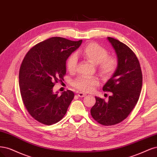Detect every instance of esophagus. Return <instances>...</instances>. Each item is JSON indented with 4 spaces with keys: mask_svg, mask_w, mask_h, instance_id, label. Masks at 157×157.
<instances>
[{
    "mask_svg": "<svg viewBox=\"0 0 157 157\" xmlns=\"http://www.w3.org/2000/svg\"><path fill=\"white\" fill-rule=\"evenodd\" d=\"M85 95H86L85 93H82V92L78 93V97H84Z\"/></svg>",
    "mask_w": 157,
    "mask_h": 157,
    "instance_id": "obj_1",
    "label": "esophagus"
}]
</instances>
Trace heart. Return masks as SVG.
I'll return each mask as SVG.
<instances>
[{
  "mask_svg": "<svg viewBox=\"0 0 157 157\" xmlns=\"http://www.w3.org/2000/svg\"><path fill=\"white\" fill-rule=\"evenodd\" d=\"M80 55L92 64L97 65L99 73L103 77H109L116 70L118 66L117 60L114 57L108 56V51L100 45L90 43L80 52ZM78 60L74 55L70 56L67 62V67L70 72H74L77 67ZM98 81L96 78L81 77L75 79L73 85L75 88L83 92H90Z\"/></svg>",
  "mask_w": 157,
  "mask_h": 157,
  "instance_id": "1",
  "label": "heart"
}]
</instances>
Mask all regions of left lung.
<instances>
[{
	"instance_id": "left-lung-1",
	"label": "left lung",
	"mask_w": 157,
	"mask_h": 157,
	"mask_svg": "<svg viewBox=\"0 0 157 157\" xmlns=\"http://www.w3.org/2000/svg\"><path fill=\"white\" fill-rule=\"evenodd\" d=\"M107 39L118 62L117 69L102 88L104 91L112 92V95L107 102L95 97L90 113L100 124L109 126L125 119L137 104L142 87V73L138 58L127 45L113 38Z\"/></svg>"
}]
</instances>
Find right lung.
<instances>
[{
	"instance_id": "1",
	"label": "right lung",
	"mask_w": 157,
	"mask_h": 157,
	"mask_svg": "<svg viewBox=\"0 0 157 157\" xmlns=\"http://www.w3.org/2000/svg\"><path fill=\"white\" fill-rule=\"evenodd\" d=\"M60 37H52L34 46L25 55L19 73L20 93L25 108L38 122L57 123L67 112L74 97L67 90L58 95L55 82L63 80L66 62L82 44Z\"/></svg>"
}]
</instances>
